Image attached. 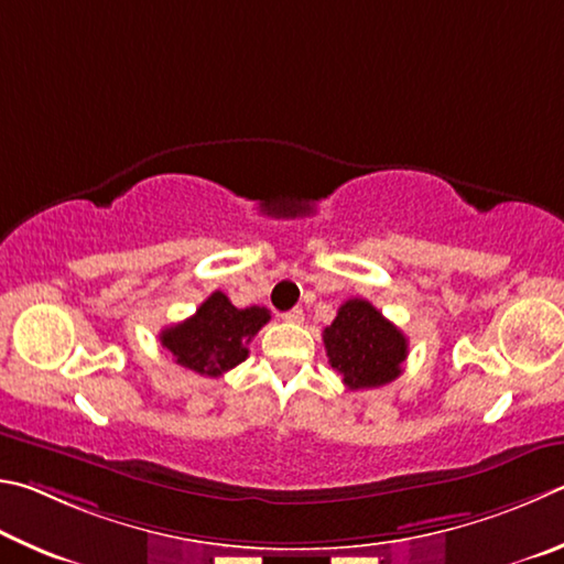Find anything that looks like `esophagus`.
<instances>
[{
  "label": "esophagus",
  "mask_w": 564,
  "mask_h": 564,
  "mask_svg": "<svg viewBox=\"0 0 564 564\" xmlns=\"http://www.w3.org/2000/svg\"><path fill=\"white\" fill-rule=\"evenodd\" d=\"M282 319L290 322V324H302V322H304V312H302L300 307H294V310H290V312H284Z\"/></svg>",
  "instance_id": "34e87169"
}]
</instances>
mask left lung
<instances>
[{
    "mask_svg": "<svg viewBox=\"0 0 564 564\" xmlns=\"http://www.w3.org/2000/svg\"><path fill=\"white\" fill-rule=\"evenodd\" d=\"M322 337L332 369L351 391L391 383L409 357L403 332L371 302L359 297L341 304L337 319L324 329Z\"/></svg>",
    "mask_w": 564,
    "mask_h": 564,
    "instance_id": "1",
    "label": "left lung"
}]
</instances>
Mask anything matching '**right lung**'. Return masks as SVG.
<instances>
[{
    "instance_id": "add662e5",
    "label": "right lung",
    "mask_w": 564,
    "mask_h": 564,
    "mask_svg": "<svg viewBox=\"0 0 564 564\" xmlns=\"http://www.w3.org/2000/svg\"><path fill=\"white\" fill-rule=\"evenodd\" d=\"M270 322L264 307L237 310L227 294L213 292L193 317L161 332V344L175 364L200 377H223L247 359V344Z\"/></svg>"
}]
</instances>
